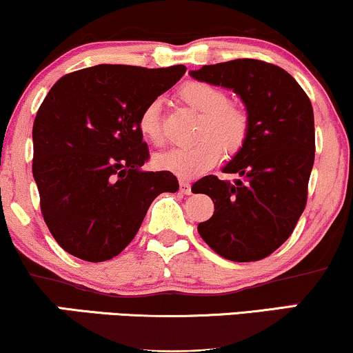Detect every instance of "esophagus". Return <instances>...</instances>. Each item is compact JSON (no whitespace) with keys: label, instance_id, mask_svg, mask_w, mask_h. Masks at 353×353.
Returning <instances> with one entry per match:
<instances>
[{"label":"esophagus","instance_id":"34e87169","mask_svg":"<svg viewBox=\"0 0 353 353\" xmlns=\"http://www.w3.org/2000/svg\"><path fill=\"white\" fill-rule=\"evenodd\" d=\"M179 188H181V192L185 194V195H190L192 194V190H190V184L188 181H181L179 182Z\"/></svg>","mask_w":353,"mask_h":353}]
</instances>
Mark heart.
<instances>
[{"instance_id":"b5f03b06","label":"heart","mask_w":353,"mask_h":353,"mask_svg":"<svg viewBox=\"0 0 353 353\" xmlns=\"http://www.w3.org/2000/svg\"><path fill=\"white\" fill-rule=\"evenodd\" d=\"M177 95L182 103L201 114L195 128V138L201 139L156 156L154 163L159 169L179 177H192L214 168L220 159V150L225 156H233L245 146L250 118L245 110L228 101L222 88L207 82H188L179 88ZM138 126L150 143L156 146L164 143L159 100L150 101L141 110Z\"/></svg>"}]
</instances>
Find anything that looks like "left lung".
Here are the masks:
<instances>
[{"instance_id":"8db88e82","label":"left lung","mask_w":353,"mask_h":353,"mask_svg":"<svg viewBox=\"0 0 353 353\" xmlns=\"http://www.w3.org/2000/svg\"><path fill=\"white\" fill-rule=\"evenodd\" d=\"M190 75L235 92L250 118L245 146L223 168L239 179L205 176L192 185L215 207L197 230L225 260H263L290 239L304 212L316 151L311 100L286 70L254 59L203 65Z\"/></svg>"}]
</instances>
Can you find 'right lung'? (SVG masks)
Listing matches in <instances>:
<instances>
[{"mask_svg": "<svg viewBox=\"0 0 353 353\" xmlns=\"http://www.w3.org/2000/svg\"><path fill=\"white\" fill-rule=\"evenodd\" d=\"M185 74L184 65L88 67L63 75L37 110L32 176L41 212L59 245L80 260L120 254L151 202L176 192L169 171H143L150 158L141 110Z\"/></svg>", "mask_w": 353, "mask_h": 353, "instance_id": "add662e5", "label": "right lung"}]
</instances>
